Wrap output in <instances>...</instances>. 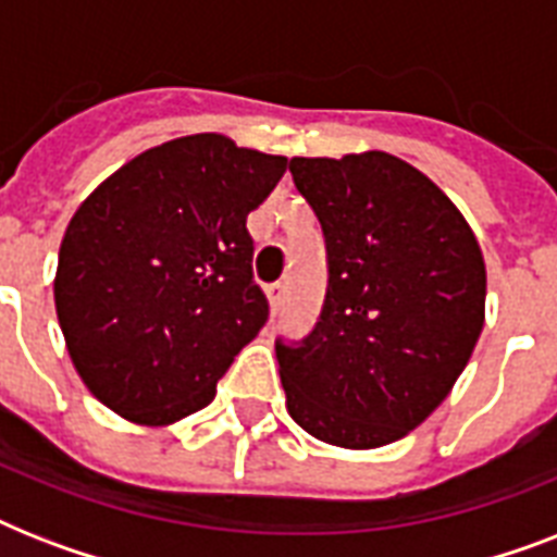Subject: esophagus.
Instances as JSON below:
<instances>
[{"label": "esophagus", "instance_id": "34e87169", "mask_svg": "<svg viewBox=\"0 0 557 557\" xmlns=\"http://www.w3.org/2000/svg\"><path fill=\"white\" fill-rule=\"evenodd\" d=\"M265 295H269L271 312L277 314L280 304H283V295H286V286H283V283H271V286H265Z\"/></svg>", "mask_w": 557, "mask_h": 557}]
</instances>
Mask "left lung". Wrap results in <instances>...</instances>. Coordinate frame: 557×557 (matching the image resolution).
<instances>
[{"label":"left lung","mask_w":557,"mask_h":557,"mask_svg":"<svg viewBox=\"0 0 557 557\" xmlns=\"http://www.w3.org/2000/svg\"><path fill=\"white\" fill-rule=\"evenodd\" d=\"M288 170L323 227L330 286L314 330L274 344L286 407L314 440L381 448L466 370L485 321L483 251L457 205L389 152Z\"/></svg>","instance_id":"left-lung-1"}]
</instances>
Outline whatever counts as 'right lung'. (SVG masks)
<instances>
[{
    "mask_svg": "<svg viewBox=\"0 0 557 557\" xmlns=\"http://www.w3.org/2000/svg\"><path fill=\"white\" fill-rule=\"evenodd\" d=\"M286 164L225 135H187L135 156L77 208L57 318L74 370L109 410L170 424L213 401L269 321L245 222Z\"/></svg>",
    "mask_w": 557,
    "mask_h": 557,
    "instance_id": "1",
    "label": "right lung"
}]
</instances>
